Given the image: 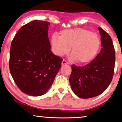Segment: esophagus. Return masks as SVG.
Here are the masks:
<instances>
[{
  "label": "esophagus",
  "instance_id": "esophagus-1",
  "mask_svg": "<svg viewBox=\"0 0 122 122\" xmlns=\"http://www.w3.org/2000/svg\"><path fill=\"white\" fill-rule=\"evenodd\" d=\"M68 62L67 61L65 60H63L62 61V65H68Z\"/></svg>",
  "mask_w": 122,
  "mask_h": 122
}]
</instances>
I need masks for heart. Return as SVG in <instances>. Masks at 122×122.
<instances>
[{"label": "heart", "instance_id": "obj_1", "mask_svg": "<svg viewBox=\"0 0 122 122\" xmlns=\"http://www.w3.org/2000/svg\"><path fill=\"white\" fill-rule=\"evenodd\" d=\"M51 45L56 55L62 56L68 53L70 59L81 63L93 60L99 51L101 40L95 32L81 28L65 30L59 33V38H51Z\"/></svg>", "mask_w": 122, "mask_h": 122}]
</instances>
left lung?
I'll return each mask as SVG.
<instances>
[{"label":"left lung","instance_id":"1","mask_svg":"<svg viewBox=\"0 0 122 122\" xmlns=\"http://www.w3.org/2000/svg\"><path fill=\"white\" fill-rule=\"evenodd\" d=\"M101 34L100 52L89 64L82 67L72 65L70 83L76 95L88 99L100 95L113 78L115 50L110 35L99 27Z\"/></svg>","mask_w":122,"mask_h":122}]
</instances>
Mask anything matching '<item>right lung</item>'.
Listing matches in <instances>:
<instances>
[{"instance_id": "obj_1", "label": "right lung", "mask_w": 122, "mask_h": 122, "mask_svg": "<svg viewBox=\"0 0 122 122\" xmlns=\"http://www.w3.org/2000/svg\"><path fill=\"white\" fill-rule=\"evenodd\" d=\"M49 22L34 20L18 30L11 44L9 68L16 84L27 95H43L49 89L62 59L52 53Z\"/></svg>"}]
</instances>
